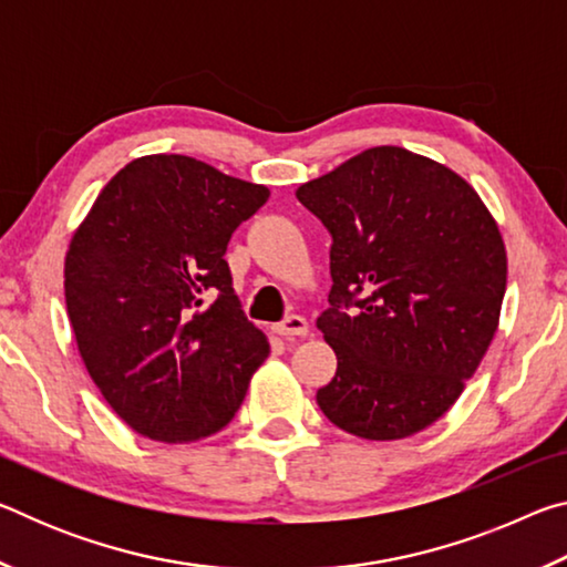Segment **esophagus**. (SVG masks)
<instances>
[{
    "label": "esophagus",
    "instance_id": "esophagus-1",
    "mask_svg": "<svg viewBox=\"0 0 567 567\" xmlns=\"http://www.w3.org/2000/svg\"><path fill=\"white\" fill-rule=\"evenodd\" d=\"M272 330L280 334V338H305L307 330H310V324H307L305 318L300 315H290V318L272 324Z\"/></svg>",
    "mask_w": 567,
    "mask_h": 567
}]
</instances>
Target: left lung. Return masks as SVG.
<instances>
[{"instance_id": "left-lung-1", "label": "left lung", "mask_w": 567, "mask_h": 567, "mask_svg": "<svg viewBox=\"0 0 567 567\" xmlns=\"http://www.w3.org/2000/svg\"><path fill=\"white\" fill-rule=\"evenodd\" d=\"M295 195L332 235L318 328L338 372L318 390L320 410L362 440L420 433L463 395L501 322L507 255L495 217L455 169L392 145Z\"/></svg>"}]
</instances>
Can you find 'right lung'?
<instances>
[{"mask_svg": "<svg viewBox=\"0 0 567 567\" xmlns=\"http://www.w3.org/2000/svg\"><path fill=\"white\" fill-rule=\"evenodd\" d=\"M270 189L185 155L132 159L64 257V300L94 385L134 433L197 443L229 425L270 344L225 262Z\"/></svg>", "mask_w": 567, "mask_h": 567, "instance_id": "right-lung-1", "label": "right lung"}]
</instances>
